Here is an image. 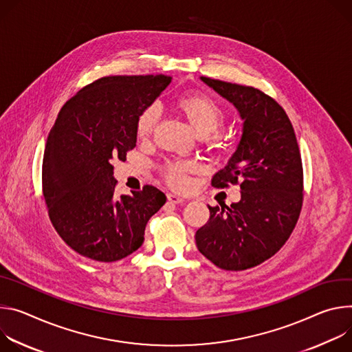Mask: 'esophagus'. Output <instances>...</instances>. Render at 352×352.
<instances>
[{
  "instance_id": "obj_1",
  "label": "esophagus",
  "mask_w": 352,
  "mask_h": 352,
  "mask_svg": "<svg viewBox=\"0 0 352 352\" xmlns=\"http://www.w3.org/2000/svg\"><path fill=\"white\" fill-rule=\"evenodd\" d=\"M168 201L172 203V204H182L184 201L183 197L177 196V194H173V192H169L168 194Z\"/></svg>"
}]
</instances>
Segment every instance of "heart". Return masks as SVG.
Here are the masks:
<instances>
[{"instance_id":"heart-1","label":"heart","mask_w":352,"mask_h":352,"mask_svg":"<svg viewBox=\"0 0 352 352\" xmlns=\"http://www.w3.org/2000/svg\"><path fill=\"white\" fill-rule=\"evenodd\" d=\"M176 109L187 120L190 127L199 137H207L215 133L225 120V113L222 107L214 102L211 98L203 94H186L176 100ZM160 120V107L158 104H148L144 107L135 120V135L140 140H146L155 131L156 124ZM212 140H219L214 134ZM192 169L190 162H175L169 164L164 169V176L168 183L175 188L187 187V172Z\"/></svg>"}]
</instances>
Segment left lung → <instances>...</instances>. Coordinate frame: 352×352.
<instances>
[{
    "label": "left lung",
    "instance_id": "obj_1",
    "mask_svg": "<svg viewBox=\"0 0 352 352\" xmlns=\"http://www.w3.org/2000/svg\"><path fill=\"white\" fill-rule=\"evenodd\" d=\"M200 80L236 107L243 122L236 151L212 186L241 183V200L211 207L196 232L201 254L222 270L241 271L274 256L294 230L303 200V170L285 110L261 91L212 78Z\"/></svg>",
    "mask_w": 352,
    "mask_h": 352
}]
</instances>
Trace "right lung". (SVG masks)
<instances>
[{
  "instance_id": "add662e5",
  "label": "right lung",
  "mask_w": 352,
  "mask_h": 352,
  "mask_svg": "<svg viewBox=\"0 0 352 352\" xmlns=\"http://www.w3.org/2000/svg\"><path fill=\"white\" fill-rule=\"evenodd\" d=\"M170 81L164 74L104 76L61 107L46 142L43 196L54 229L81 256L111 263L134 253L166 203L153 186L116 197L111 161H126L137 116Z\"/></svg>"
}]
</instances>
